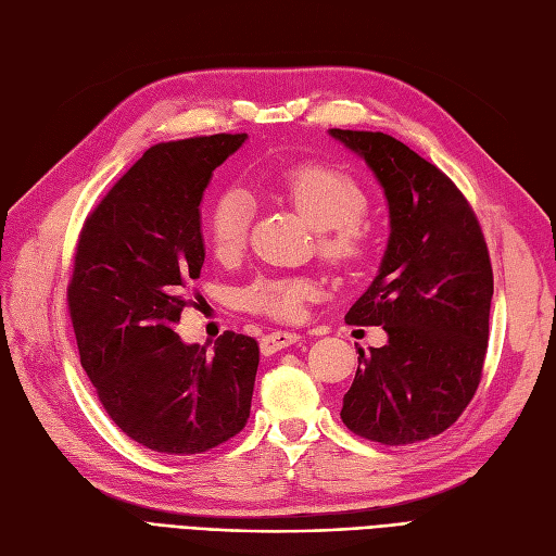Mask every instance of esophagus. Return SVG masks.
<instances>
[{
  "mask_svg": "<svg viewBox=\"0 0 556 556\" xmlns=\"http://www.w3.org/2000/svg\"><path fill=\"white\" fill-rule=\"evenodd\" d=\"M299 341H301V333H296V331H274V333L262 336L260 350H262V355H274V352L288 348V345H294Z\"/></svg>",
  "mask_w": 556,
  "mask_h": 556,
  "instance_id": "1",
  "label": "esophagus"
}]
</instances>
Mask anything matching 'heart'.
<instances>
[{
  "instance_id": "obj_1",
  "label": "heart",
  "mask_w": 556,
  "mask_h": 556,
  "mask_svg": "<svg viewBox=\"0 0 556 556\" xmlns=\"http://www.w3.org/2000/svg\"><path fill=\"white\" fill-rule=\"evenodd\" d=\"M274 192L306 217V223L323 231V250L331 262L357 257L366 229L362 213L366 194L350 174L329 164H299L280 172L274 180ZM252 217L250 197L241 188H227L215 197L206 217V237L220 260L237 257L245 245ZM315 285L306 278L264 276L243 292L245 308L276 319H294L313 296Z\"/></svg>"
}]
</instances>
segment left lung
<instances>
[{
  "label": "left lung",
  "instance_id": "8db88e82",
  "mask_svg": "<svg viewBox=\"0 0 556 556\" xmlns=\"http://www.w3.org/2000/svg\"><path fill=\"white\" fill-rule=\"evenodd\" d=\"M359 155L387 199L390 239L378 274L345 315L382 327L387 343L359 352L341 419L362 439L408 445L439 435L473 399L494 278L468 201L441 169L382 131L329 129Z\"/></svg>",
  "mask_w": 556,
  "mask_h": 556
}]
</instances>
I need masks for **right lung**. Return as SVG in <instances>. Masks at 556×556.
Returning <instances> with one entry per match:
<instances>
[{
  "mask_svg": "<svg viewBox=\"0 0 556 556\" xmlns=\"http://www.w3.org/2000/svg\"><path fill=\"white\" fill-rule=\"evenodd\" d=\"M245 139L213 134L146 150L78 239L66 299L80 366L113 422L162 454L213 450L250 417L257 341L227 331L199 345L176 333L182 290L206 255L201 197Z\"/></svg>",
  "mask_w": 556,
  "mask_h": 556,
  "instance_id": "right-lung-1",
  "label": "right lung"
}]
</instances>
